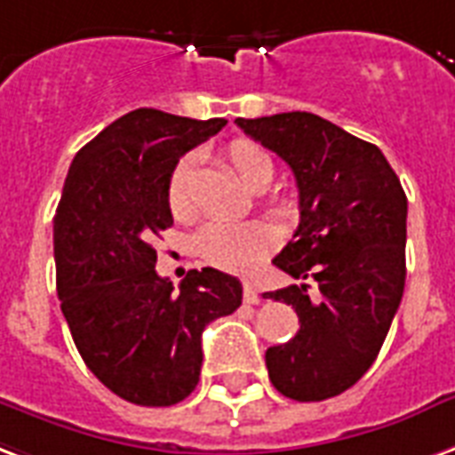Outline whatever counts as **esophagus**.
I'll return each instance as SVG.
<instances>
[{"label":"esophagus","mask_w":455,"mask_h":455,"mask_svg":"<svg viewBox=\"0 0 455 455\" xmlns=\"http://www.w3.org/2000/svg\"><path fill=\"white\" fill-rule=\"evenodd\" d=\"M260 291L253 287V282L243 279V301L245 304H260Z\"/></svg>","instance_id":"esophagus-1"}]
</instances>
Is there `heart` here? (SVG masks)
Segmentation results:
<instances>
[{"label": "heart", "instance_id": "b5f03b06", "mask_svg": "<svg viewBox=\"0 0 455 455\" xmlns=\"http://www.w3.org/2000/svg\"><path fill=\"white\" fill-rule=\"evenodd\" d=\"M224 164L228 171L248 188V190H265L275 176V159L270 151L262 149L260 144L236 140L224 151ZM193 173L195 159L183 156L178 161L171 178H168L166 202L171 214L183 219L193 210ZM277 238L272 228L260 221L248 224H231V221H212L195 236L197 253L221 270L248 272L272 253Z\"/></svg>", "mask_w": 455, "mask_h": 455}]
</instances>
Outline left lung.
Returning <instances> with one entry per match:
<instances>
[{
	"label": "left lung",
	"mask_w": 455,
	"mask_h": 455,
	"mask_svg": "<svg viewBox=\"0 0 455 455\" xmlns=\"http://www.w3.org/2000/svg\"><path fill=\"white\" fill-rule=\"evenodd\" d=\"M236 124L287 161L299 188V228L272 260L299 284L265 299L291 306L301 328L265 352L270 381L299 403L332 398L369 371L403 299L405 190L379 147L313 113Z\"/></svg>",
	"instance_id": "1"
}]
</instances>
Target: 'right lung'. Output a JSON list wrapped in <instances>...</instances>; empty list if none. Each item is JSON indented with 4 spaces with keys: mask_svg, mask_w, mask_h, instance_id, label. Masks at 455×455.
I'll use <instances>...</instances> for the list:
<instances>
[{
    "mask_svg": "<svg viewBox=\"0 0 455 455\" xmlns=\"http://www.w3.org/2000/svg\"><path fill=\"white\" fill-rule=\"evenodd\" d=\"M224 117L137 108L74 156L55 214L57 296L93 376L127 403L168 407L200 381L202 332L241 306L243 287L214 267L156 275L151 238L173 224L166 188L185 151Z\"/></svg>",
    "mask_w": 455,
    "mask_h": 455,
    "instance_id": "obj_1",
    "label": "right lung"
}]
</instances>
